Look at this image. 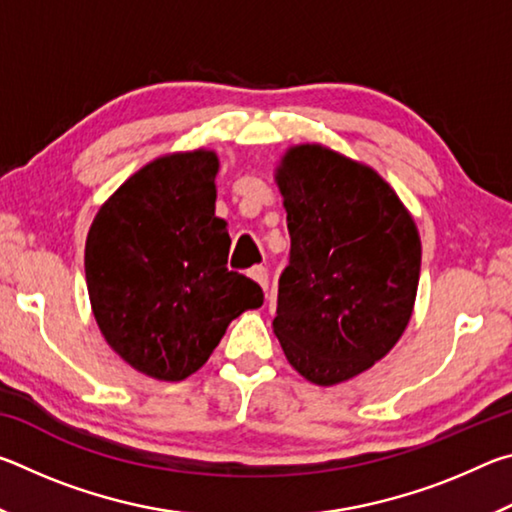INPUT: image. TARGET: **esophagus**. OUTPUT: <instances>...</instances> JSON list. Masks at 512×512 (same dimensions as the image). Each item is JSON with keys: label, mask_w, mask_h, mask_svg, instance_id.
Here are the masks:
<instances>
[{"label": "esophagus", "mask_w": 512, "mask_h": 512, "mask_svg": "<svg viewBox=\"0 0 512 512\" xmlns=\"http://www.w3.org/2000/svg\"><path fill=\"white\" fill-rule=\"evenodd\" d=\"M248 275L253 277V280H255V282L259 284V287H262L264 291L268 289V271H266V266H255V268H250Z\"/></svg>", "instance_id": "1"}]
</instances>
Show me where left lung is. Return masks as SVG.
<instances>
[{
	"label": "left lung",
	"mask_w": 512,
	"mask_h": 512,
	"mask_svg": "<svg viewBox=\"0 0 512 512\" xmlns=\"http://www.w3.org/2000/svg\"><path fill=\"white\" fill-rule=\"evenodd\" d=\"M289 262L275 336L302 377L332 386L386 357L409 323L420 280L418 228L375 171L318 144L284 155Z\"/></svg>",
	"instance_id": "8db88e82"
}]
</instances>
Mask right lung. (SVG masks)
<instances>
[{
	"label": "right lung",
	"instance_id": "right-lung-1",
	"mask_svg": "<svg viewBox=\"0 0 512 512\" xmlns=\"http://www.w3.org/2000/svg\"><path fill=\"white\" fill-rule=\"evenodd\" d=\"M212 151L146 164L94 216L85 280L101 334L135 370L180 381L210 359L230 320L262 307L257 282L228 271L214 216Z\"/></svg>",
	"mask_w": 512,
	"mask_h": 512
}]
</instances>
